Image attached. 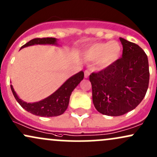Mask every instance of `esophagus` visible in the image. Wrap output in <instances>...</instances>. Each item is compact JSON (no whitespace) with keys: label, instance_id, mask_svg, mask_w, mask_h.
Segmentation results:
<instances>
[{"label":"esophagus","instance_id":"1","mask_svg":"<svg viewBox=\"0 0 157 157\" xmlns=\"http://www.w3.org/2000/svg\"><path fill=\"white\" fill-rule=\"evenodd\" d=\"M89 75H90V71L89 70H86L84 72V76H85V78H88Z\"/></svg>","mask_w":157,"mask_h":157}]
</instances>
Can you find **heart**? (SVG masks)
Here are the masks:
<instances>
[{"label": "heart", "mask_w": 157, "mask_h": 157, "mask_svg": "<svg viewBox=\"0 0 157 157\" xmlns=\"http://www.w3.org/2000/svg\"><path fill=\"white\" fill-rule=\"evenodd\" d=\"M121 51V44L118 41L96 42L87 48L85 56L89 60H97L98 65L101 68H106L114 64L119 59Z\"/></svg>", "instance_id": "1"}]
</instances>
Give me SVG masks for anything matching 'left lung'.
Masks as SVG:
<instances>
[{"instance_id":"left-lung-1","label":"left lung","mask_w":157,"mask_h":157,"mask_svg":"<svg viewBox=\"0 0 157 157\" xmlns=\"http://www.w3.org/2000/svg\"><path fill=\"white\" fill-rule=\"evenodd\" d=\"M119 39L123 46L122 57L89 76L94 107L109 116H119L135 109L145 96L149 84L146 53L135 43Z\"/></svg>"}]
</instances>
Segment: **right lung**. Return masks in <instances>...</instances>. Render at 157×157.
<instances>
[{
  "label": "right lung",
  "mask_w": 157,
  "mask_h": 157,
  "mask_svg": "<svg viewBox=\"0 0 157 157\" xmlns=\"http://www.w3.org/2000/svg\"><path fill=\"white\" fill-rule=\"evenodd\" d=\"M34 44H52L57 45L56 38H36L24 44L21 49ZM20 49V50H21ZM84 77L82 71L71 76L56 92L44 99L35 103H27L20 99L15 92L13 86L10 85L13 95L21 107L32 114L41 117L58 116L65 113L69 104L70 96L74 89L77 86Z\"/></svg>",
  "instance_id": "1"
}]
</instances>
